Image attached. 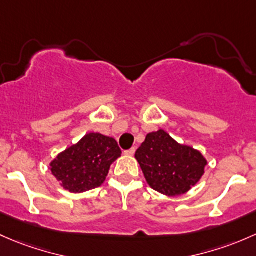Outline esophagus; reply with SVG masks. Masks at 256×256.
<instances>
[{"instance_id": "34e87169", "label": "esophagus", "mask_w": 256, "mask_h": 256, "mask_svg": "<svg viewBox=\"0 0 256 256\" xmlns=\"http://www.w3.org/2000/svg\"><path fill=\"white\" fill-rule=\"evenodd\" d=\"M134 152H136V148H132V149L126 150L124 154H126V155H128V156H133Z\"/></svg>"}]
</instances>
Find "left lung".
<instances>
[{
    "mask_svg": "<svg viewBox=\"0 0 256 256\" xmlns=\"http://www.w3.org/2000/svg\"><path fill=\"white\" fill-rule=\"evenodd\" d=\"M136 159L148 185L168 197L188 192L201 180L207 165L201 152L178 143L164 129L146 134Z\"/></svg>",
    "mask_w": 256,
    "mask_h": 256,
    "instance_id": "1",
    "label": "left lung"
}]
</instances>
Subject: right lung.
<instances>
[{
  "label": "right lung",
  "mask_w": 256,
  "mask_h": 256,
  "mask_svg": "<svg viewBox=\"0 0 256 256\" xmlns=\"http://www.w3.org/2000/svg\"><path fill=\"white\" fill-rule=\"evenodd\" d=\"M114 138L88 133L76 144L59 152L49 170L60 186L71 194H82L104 182L110 165L120 156Z\"/></svg>",
  "instance_id": "right-lung-1"
}]
</instances>
